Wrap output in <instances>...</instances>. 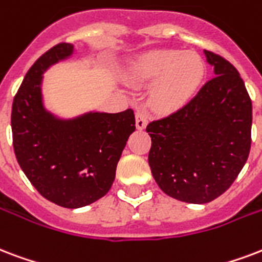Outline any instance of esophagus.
Segmentation results:
<instances>
[{"label":"esophagus","mask_w":262,"mask_h":262,"mask_svg":"<svg viewBox=\"0 0 262 262\" xmlns=\"http://www.w3.org/2000/svg\"><path fill=\"white\" fill-rule=\"evenodd\" d=\"M147 122H148V118H147V114L143 113V111H137L136 113V127L139 130H143L147 126Z\"/></svg>","instance_id":"34e87169"}]
</instances>
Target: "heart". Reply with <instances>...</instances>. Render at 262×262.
I'll use <instances>...</instances> for the list:
<instances>
[{"instance_id":"obj_1","label":"heart","mask_w":262,"mask_h":262,"mask_svg":"<svg viewBox=\"0 0 262 262\" xmlns=\"http://www.w3.org/2000/svg\"><path fill=\"white\" fill-rule=\"evenodd\" d=\"M205 61L195 52L157 49L132 60L125 79L135 86L152 83L148 103L157 113L169 114L184 107L201 88Z\"/></svg>"}]
</instances>
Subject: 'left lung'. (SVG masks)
Returning a JSON list of instances; mask_svg holds the SVG:
<instances>
[{"label": "left lung", "mask_w": 262, "mask_h": 262, "mask_svg": "<svg viewBox=\"0 0 262 262\" xmlns=\"http://www.w3.org/2000/svg\"><path fill=\"white\" fill-rule=\"evenodd\" d=\"M215 77L188 104L147 126L148 163L159 188L187 203L211 202L245 166L251 144V100L228 60L203 51Z\"/></svg>", "instance_id": "obj_1"}]
</instances>
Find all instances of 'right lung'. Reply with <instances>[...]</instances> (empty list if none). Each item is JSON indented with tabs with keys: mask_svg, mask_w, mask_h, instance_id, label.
<instances>
[{
	"mask_svg": "<svg viewBox=\"0 0 262 262\" xmlns=\"http://www.w3.org/2000/svg\"><path fill=\"white\" fill-rule=\"evenodd\" d=\"M73 43H57L26 74L12 105V136L17 162L45 199L78 209L108 192L119 158L135 132L130 108L108 114L88 111L61 118L47 108L43 74L73 57Z\"/></svg>",
	"mask_w": 262,
	"mask_h": 262,
	"instance_id": "add662e5",
	"label": "right lung"
}]
</instances>
